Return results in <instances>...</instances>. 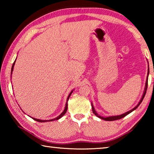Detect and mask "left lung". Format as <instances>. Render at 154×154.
Returning <instances> with one entry per match:
<instances>
[{
	"instance_id": "8db88e82",
	"label": "left lung",
	"mask_w": 154,
	"mask_h": 154,
	"mask_svg": "<svg viewBox=\"0 0 154 154\" xmlns=\"http://www.w3.org/2000/svg\"><path fill=\"white\" fill-rule=\"evenodd\" d=\"M149 69H148L147 78V80H146V85H145V92H144V93H143V96H142V98L140 99V100L139 103L138 104V105H137L136 106H135V107H134V109H132V110H130V111H129L126 112V113H125L122 114V115H120V116H111V117H106V118H103V117H101V116H98V113H96V112L94 108V106H93L92 103V111H93L94 114L95 116H97L98 118H100V119H104V120H105V121H114V120H117V119H122V118H124V117H125V116H126L127 115H128L129 113H131L132 111H133L134 110H135V109H136L138 107V106H139L140 105V104L141 103V102H142L143 100V98H144L145 96L146 92H147V85H148V75H149Z\"/></svg>"
}]
</instances>
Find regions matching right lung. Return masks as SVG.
<instances>
[{"label":"right lung","instance_id":"obj_1","mask_svg":"<svg viewBox=\"0 0 154 154\" xmlns=\"http://www.w3.org/2000/svg\"><path fill=\"white\" fill-rule=\"evenodd\" d=\"M15 62H14V64H13V65H12V67H11V72H12V71H13V69H14V64H15ZM72 92L69 94V96H68V98H67V102H68V100H69V98H70V96H71V94H72ZM67 102H66V106H65V109H64V111L62 112V113L60 115V116H58V117H57L56 118H55V119H51V120H41V119H35V118H32L33 119H35V121H37V122H50V121H52V120H58V119H59L60 118H61L62 116H64V115L66 113V111H67V108H68V104H67Z\"/></svg>","mask_w":154,"mask_h":154}]
</instances>
